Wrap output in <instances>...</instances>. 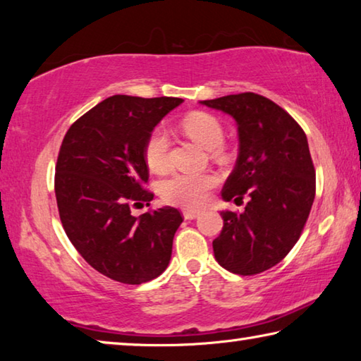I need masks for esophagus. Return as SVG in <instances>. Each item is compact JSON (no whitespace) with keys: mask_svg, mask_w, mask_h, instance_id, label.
Masks as SVG:
<instances>
[{"mask_svg":"<svg viewBox=\"0 0 361 361\" xmlns=\"http://www.w3.org/2000/svg\"><path fill=\"white\" fill-rule=\"evenodd\" d=\"M200 212H195V210H185L183 212V216H185V219H195L199 218Z\"/></svg>","mask_w":361,"mask_h":361,"instance_id":"obj_1","label":"esophagus"}]
</instances>
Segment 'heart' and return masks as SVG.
I'll return each mask as SVG.
<instances>
[{
	"mask_svg": "<svg viewBox=\"0 0 361 361\" xmlns=\"http://www.w3.org/2000/svg\"><path fill=\"white\" fill-rule=\"evenodd\" d=\"M185 130L194 142L205 149H213V156L223 157L224 129L215 116L207 113H191L181 122ZM145 161L148 167L161 173L170 164V138L167 132L157 127L152 130L145 143ZM216 185V176L212 173L191 175L175 173L162 183L161 194L166 202L185 209H199L207 200L212 188Z\"/></svg>",
	"mask_w": 361,
	"mask_h": 361,
	"instance_id": "heart-1",
	"label": "heart"
}]
</instances>
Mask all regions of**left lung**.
Here are the masks:
<instances>
[{
  "label": "left lung",
  "instance_id": "8db88e82",
  "mask_svg": "<svg viewBox=\"0 0 361 361\" xmlns=\"http://www.w3.org/2000/svg\"><path fill=\"white\" fill-rule=\"evenodd\" d=\"M237 124L239 156L221 197L250 200L242 213L219 212L223 229L213 240L219 266L255 276L279 264L295 247L315 197V170L298 122L266 97L245 92L204 100Z\"/></svg>",
  "mask_w": 361,
  "mask_h": 361
}]
</instances>
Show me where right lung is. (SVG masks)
<instances>
[{"mask_svg":"<svg viewBox=\"0 0 361 361\" xmlns=\"http://www.w3.org/2000/svg\"><path fill=\"white\" fill-rule=\"evenodd\" d=\"M183 99L113 95L73 124L56 167L59 215L79 255L103 276L140 285L166 271L176 229L173 207L133 216L132 205H149L145 143Z\"/></svg>","mask_w":361,"mask_h":361,"instance_id":"obj_1","label":"right lung"}]
</instances>
